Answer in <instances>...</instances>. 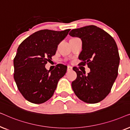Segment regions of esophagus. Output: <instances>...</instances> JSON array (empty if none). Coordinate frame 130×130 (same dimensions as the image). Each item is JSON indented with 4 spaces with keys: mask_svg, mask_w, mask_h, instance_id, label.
<instances>
[{
    "mask_svg": "<svg viewBox=\"0 0 130 130\" xmlns=\"http://www.w3.org/2000/svg\"><path fill=\"white\" fill-rule=\"evenodd\" d=\"M72 70H73L72 67L70 66H67V71H68V72H70V71H72Z\"/></svg>",
    "mask_w": 130,
    "mask_h": 130,
    "instance_id": "esophagus-1",
    "label": "esophagus"
}]
</instances>
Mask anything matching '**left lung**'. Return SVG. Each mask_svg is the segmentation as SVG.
<instances>
[{
  "label": "left lung",
  "mask_w": 130,
  "mask_h": 130,
  "mask_svg": "<svg viewBox=\"0 0 130 130\" xmlns=\"http://www.w3.org/2000/svg\"><path fill=\"white\" fill-rule=\"evenodd\" d=\"M69 35L81 39L80 65L87 64L90 69L86 74L77 67L73 68L77 73L72 83L73 90L83 102H99L109 93L118 76L120 58L116 42L109 34L95 25L72 29Z\"/></svg>",
  "instance_id": "1"
}]
</instances>
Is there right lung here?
<instances>
[{"label":"right lung","mask_w":130,"mask_h":130,"mask_svg":"<svg viewBox=\"0 0 130 130\" xmlns=\"http://www.w3.org/2000/svg\"><path fill=\"white\" fill-rule=\"evenodd\" d=\"M70 30H40L23 41L18 48L13 60V77L19 92L29 102L40 104L50 99L58 80L66 73L67 67L62 64H57L51 71L45 66Z\"/></svg>","instance_id":"right-lung-1"}]
</instances>
